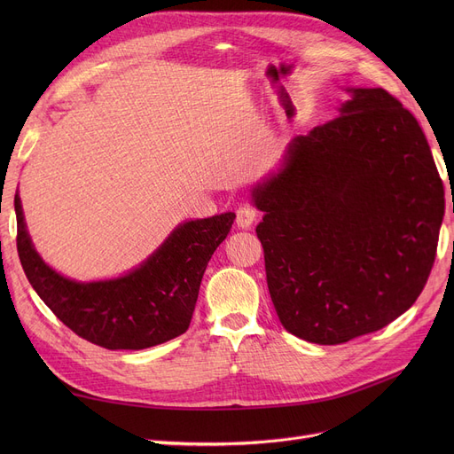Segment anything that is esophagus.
<instances>
[{"instance_id":"1","label":"esophagus","mask_w":454,"mask_h":454,"mask_svg":"<svg viewBox=\"0 0 454 454\" xmlns=\"http://www.w3.org/2000/svg\"><path fill=\"white\" fill-rule=\"evenodd\" d=\"M255 217H257L255 207L250 206V204H243V206L237 207V219H235V223H237V226H239V228H250L254 224Z\"/></svg>"}]
</instances>
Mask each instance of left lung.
I'll list each match as a JSON object with an SVG mask.
<instances>
[{"label":"left lung","mask_w":454,"mask_h":454,"mask_svg":"<svg viewBox=\"0 0 454 454\" xmlns=\"http://www.w3.org/2000/svg\"><path fill=\"white\" fill-rule=\"evenodd\" d=\"M348 91L340 115L296 136L252 191L279 322L324 346L412 307L443 219V184L416 117L383 88Z\"/></svg>","instance_id":"8db88e82"}]
</instances>
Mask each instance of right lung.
<instances>
[{"label": "right lung", "instance_id": "obj_1", "mask_svg": "<svg viewBox=\"0 0 454 454\" xmlns=\"http://www.w3.org/2000/svg\"><path fill=\"white\" fill-rule=\"evenodd\" d=\"M16 247L23 272L43 303L71 331L106 349H145L187 331L213 252L226 239L235 213L180 224L132 272L81 283L55 272L35 250L14 197Z\"/></svg>", "mask_w": 454, "mask_h": 454}]
</instances>
